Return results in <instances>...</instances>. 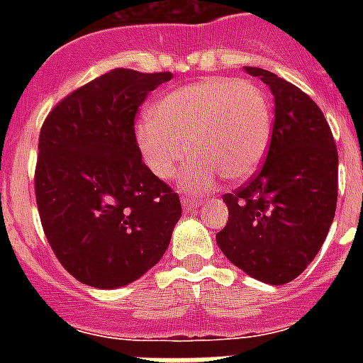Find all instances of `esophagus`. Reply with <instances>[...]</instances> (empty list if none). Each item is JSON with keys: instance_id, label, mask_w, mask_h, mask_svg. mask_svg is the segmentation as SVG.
<instances>
[{"instance_id": "obj_1", "label": "esophagus", "mask_w": 363, "mask_h": 363, "mask_svg": "<svg viewBox=\"0 0 363 363\" xmlns=\"http://www.w3.org/2000/svg\"><path fill=\"white\" fill-rule=\"evenodd\" d=\"M199 205H201V201H198V199H188V198L182 199V207H184V211L198 209Z\"/></svg>"}]
</instances>
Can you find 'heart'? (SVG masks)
<instances>
[{
	"instance_id": "b5f03b06",
	"label": "heart",
	"mask_w": 363,
	"mask_h": 363,
	"mask_svg": "<svg viewBox=\"0 0 363 363\" xmlns=\"http://www.w3.org/2000/svg\"><path fill=\"white\" fill-rule=\"evenodd\" d=\"M137 145L148 169L171 181L188 160L190 192H207L218 177L242 182L258 171L269 147L271 107L250 81L205 79L165 94L137 125Z\"/></svg>"
}]
</instances>
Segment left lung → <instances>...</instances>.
<instances>
[{
    "instance_id": "8db88e82",
    "label": "left lung",
    "mask_w": 363,
    "mask_h": 363,
    "mask_svg": "<svg viewBox=\"0 0 363 363\" xmlns=\"http://www.w3.org/2000/svg\"><path fill=\"white\" fill-rule=\"evenodd\" d=\"M269 86L275 122L259 171L226 194L228 224L216 242L233 265L286 284L315 259L337 207V147L318 105L271 71L245 67Z\"/></svg>"
}]
</instances>
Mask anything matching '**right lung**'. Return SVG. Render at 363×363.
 Instances as JSON below:
<instances>
[{
	"label": "right lung",
	"mask_w": 363,
	"mask_h": 363,
	"mask_svg": "<svg viewBox=\"0 0 363 363\" xmlns=\"http://www.w3.org/2000/svg\"><path fill=\"white\" fill-rule=\"evenodd\" d=\"M171 77L113 69L65 96L45 118L37 209L56 258L82 284L125 286L169 247L181 199L141 160L135 115Z\"/></svg>",
	"instance_id": "obj_1"
}]
</instances>
